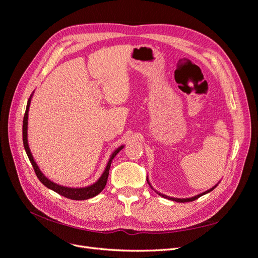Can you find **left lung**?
<instances>
[{
	"mask_svg": "<svg viewBox=\"0 0 258 258\" xmlns=\"http://www.w3.org/2000/svg\"><path fill=\"white\" fill-rule=\"evenodd\" d=\"M146 181H147V183H148V185L151 186V188L152 189H154L153 188V186L151 185V183H150V181H148V177H146ZM220 183V182H218ZM217 183V184H218ZM217 184L215 185V186H213L212 188H210V189H208V190H206L205 192H201V194H199V195H197V196H194V197H190V198H174V197H169V196H167V195H163V194H161V192H158L157 190H155L156 192H157L159 196H161V197H163V198H167V199H169V200H172V201H176V202H189V201H194V200H196V199H198L199 197H201V196H204V195H206V194H208V192H210V191H212L215 187L217 186Z\"/></svg>",
	"mask_w": 258,
	"mask_h": 258,
	"instance_id": "8db88e82",
	"label": "left lung"
}]
</instances>
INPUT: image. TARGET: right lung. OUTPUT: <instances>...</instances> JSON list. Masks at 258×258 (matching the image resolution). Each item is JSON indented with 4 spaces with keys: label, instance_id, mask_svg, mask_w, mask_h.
I'll return each mask as SVG.
<instances>
[{
    "label": "right lung",
    "instance_id": "right-lung-1",
    "mask_svg": "<svg viewBox=\"0 0 258 258\" xmlns=\"http://www.w3.org/2000/svg\"><path fill=\"white\" fill-rule=\"evenodd\" d=\"M33 93H34V91L32 92V95L30 96V98L28 100L25 117H23L22 141H23V146H25V150H26V153H27L28 157L30 159L31 165H32V167H33V169L35 171L36 176L42 182V184L47 187V188H49V189H51L53 191H56L57 194L61 195V196H63V197L69 198V199H72V200H87V199H90L92 197L97 196V195L102 191L103 188L105 187L106 182H107V177H108V171H110L112 160L114 159L115 156L122 150L123 145L119 146L118 148H116V150L112 153L110 159H108V161H107V165H106V167H105V169L103 171L102 175L99 177V179H98L97 182H95V183L89 185V186H85V187H68V186L59 185L57 183L50 181L49 178H47V176H45L43 174L41 169L38 168V166L36 165V162H35L33 156H32V153H31V151H30L29 143H28V116H29V108H30L31 99H32V97H33Z\"/></svg>",
    "mask_w": 258,
    "mask_h": 258
}]
</instances>
